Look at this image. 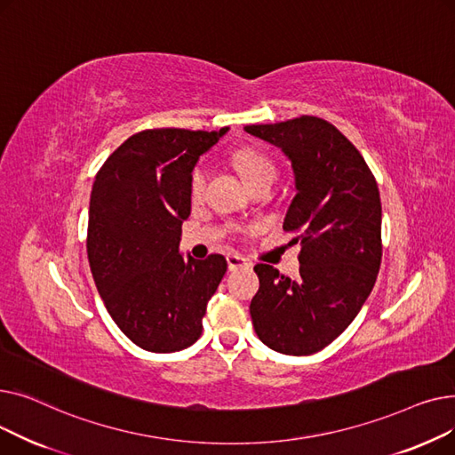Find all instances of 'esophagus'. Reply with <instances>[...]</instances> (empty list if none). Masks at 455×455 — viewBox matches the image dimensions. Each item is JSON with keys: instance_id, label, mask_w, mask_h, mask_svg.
Masks as SVG:
<instances>
[{"instance_id": "34e87169", "label": "esophagus", "mask_w": 455, "mask_h": 455, "mask_svg": "<svg viewBox=\"0 0 455 455\" xmlns=\"http://www.w3.org/2000/svg\"><path fill=\"white\" fill-rule=\"evenodd\" d=\"M227 264H228L230 271H235V269H240V267H249L251 266L249 261L243 256H240V254H227Z\"/></svg>"}]
</instances>
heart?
Wrapping results in <instances>:
<instances>
[{"label":"heart","mask_w":455,"mask_h":455,"mask_svg":"<svg viewBox=\"0 0 455 455\" xmlns=\"http://www.w3.org/2000/svg\"><path fill=\"white\" fill-rule=\"evenodd\" d=\"M232 162L235 165V170L240 172V175L243 177V180L247 184H252L264 177H271V179L275 177V165H273L271 158L261 151L240 149L234 153ZM204 184H206V170H204V165H197L189 179L191 196L199 197L204 191Z\"/></svg>","instance_id":"b5f03b06"}]
</instances>
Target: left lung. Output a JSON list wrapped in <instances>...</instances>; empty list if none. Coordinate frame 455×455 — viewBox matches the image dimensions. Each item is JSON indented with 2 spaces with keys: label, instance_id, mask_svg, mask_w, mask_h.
I'll return each instance as SVG.
<instances>
[{
  "label": "left lung",
  "instance_id": "8db88e82",
  "mask_svg": "<svg viewBox=\"0 0 455 455\" xmlns=\"http://www.w3.org/2000/svg\"><path fill=\"white\" fill-rule=\"evenodd\" d=\"M245 131L291 160L297 196L283 230L297 234L293 243L302 247L297 278L267 264L254 267L256 336L280 354H315L341 336L374 288L381 264L378 184L360 151L326 119L300 116Z\"/></svg>",
  "mask_w": 455,
  "mask_h": 455
}]
</instances>
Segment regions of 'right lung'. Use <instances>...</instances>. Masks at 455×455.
<instances>
[{
	"mask_svg": "<svg viewBox=\"0 0 455 455\" xmlns=\"http://www.w3.org/2000/svg\"><path fill=\"white\" fill-rule=\"evenodd\" d=\"M228 131L148 129L119 146L95 175L86 251L110 317L143 350L177 352L203 331L227 259L182 258L191 172Z\"/></svg>",
	"mask_w": 455,
	"mask_h": 455,
	"instance_id": "1",
	"label": "right lung"
}]
</instances>
